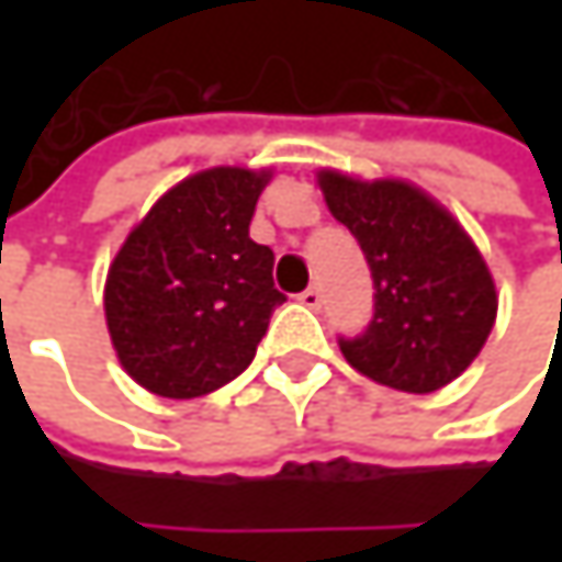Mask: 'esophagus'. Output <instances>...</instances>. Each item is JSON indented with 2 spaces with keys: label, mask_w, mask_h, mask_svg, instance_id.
<instances>
[{
  "label": "esophagus",
  "mask_w": 562,
  "mask_h": 562,
  "mask_svg": "<svg viewBox=\"0 0 562 562\" xmlns=\"http://www.w3.org/2000/svg\"><path fill=\"white\" fill-rule=\"evenodd\" d=\"M299 302L308 305V308H318L322 305V289L318 285H308L305 292H299Z\"/></svg>",
  "instance_id": "obj_1"
}]
</instances>
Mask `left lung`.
I'll return each instance as SVG.
<instances>
[{
  "label": "left lung",
  "instance_id": "1",
  "mask_svg": "<svg viewBox=\"0 0 562 562\" xmlns=\"http://www.w3.org/2000/svg\"><path fill=\"white\" fill-rule=\"evenodd\" d=\"M328 211L374 280V318L338 338L345 361L393 391L432 393L482 351L498 315L495 280L462 224L409 181L318 171Z\"/></svg>",
  "mask_w": 562,
  "mask_h": 562
}]
</instances>
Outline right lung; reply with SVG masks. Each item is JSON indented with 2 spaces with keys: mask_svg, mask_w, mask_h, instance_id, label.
Returning <instances> with one entry per match:
<instances>
[{
  "mask_svg": "<svg viewBox=\"0 0 562 562\" xmlns=\"http://www.w3.org/2000/svg\"><path fill=\"white\" fill-rule=\"evenodd\" d=\"M273 171L207 169L169 188L110 263L103 308L126 374L191 400L244 374L285 302L273 250L250 240Z\"/></svg>",
  "mask_w": 562,
  "mask_h": 562,
  "instance_id": "obj_1",
  "label": "right lung"
}]
</instances>
